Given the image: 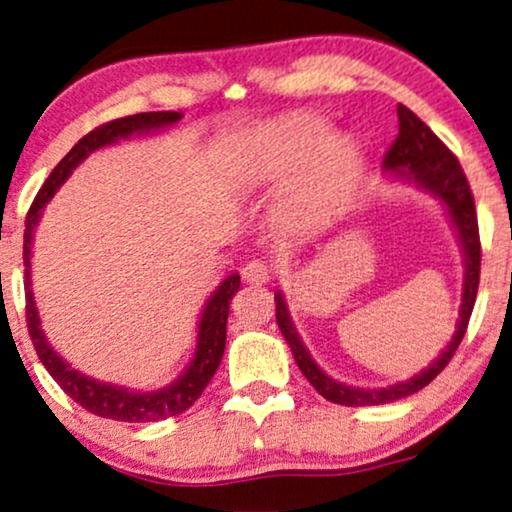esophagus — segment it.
<instances>
[{
	"mask_svg": "<svg viewBox=\"0 0 512 512\" xmlns=\"http://www.w3.org/2000/svg\"><path fill=\"white\" fill-rule=\"evenodd\" d=\"M243 281L248 285H264L271 278V269L267 262L262 260H250L241 271Z\"/></svg>",
	"mask_w": 512,
	"mask_h": 512,
	"instance_id": "obj_1",
	"label": "esophagus"
}]
</instances>
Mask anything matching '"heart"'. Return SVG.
Listing matches in <instances>:
<instances>
[{"mask_svg":"<svg viewBox=\"0 0 512 512\" xmlns=\"http://www.w3.org/2000/svg\"><path fill=\"white\" fill-rule=\"evenodd\" d=\"M363 166L360 145L346 133H327L309 114L267 121L231 135L224 170L241 189L285 180L278 210L292 227H311L342 206Z\"/></svg>","mask_w":512,"mask_h":512,"instance_id":"1","label":"heart"}]
</instances>
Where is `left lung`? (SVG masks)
<instances>
[{
    "label": "left lung",
    "mask_w": 512,
    "mask_h": 512,
    "mask_svg": "<svg viewBox=\"0 0 512 512\" xmlns=\"http://www.w3.org/2000/svg\"><path fill=\"white\" fill-rule=\"evenodd\" d=\"M384 170H388L398 182H410V185L424 189L431 194L440 206L447 210L449 222L456 231V238L461 243L463 252V292L459 306V320L452 342L445 346V351L433 360L426 370L414 374L412 379L398 381V384L384 388H358L346 386L342 381L327 377L316 365L306 349L302 339L297 335V327L292 323L288 302L281 290L276 292V323L281 327L285 342H288L292 356H295L299 370L309 384L323 395L325 400L346 407H365V405H386L393 400L407 398V395L421 391L431 384L438 374L445 370V365L452 360L454 351L459 349L466 327L473 313L475 297H478L480 283V234H478V215H475L473 194H470L468 180L463 175V168L456 156L442 145L438 135L421 121L412 109L398 105V138L384 156Z\"/></svg>",
    "instance_id": "1"
}]
</instances>
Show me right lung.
Masks as SVG:
<instances>
[{
  "mask_svg": "<svg viewBox=\"0 0 512 512\" xmlns=\"http://www.w3.org/2000/svg\"><path fill=\"white\" fill-rule=\"evenodd\" d=\"M182 119L180 112H142L133 114V117L114 119L109 124H102L93 128L91 133L84 135L65 159L51 170L49 180L39 189L37 199L32 201L30 213L25 217V241H23V262H25V318L27 330H30L34 351H37L39 360H42L46 370L58 386L70 395L74 403L84 407L91 414L98 417L114 419V421H128V424H140V421H161L175 414H182L189 410L213 374L220 367L224 344H227V318H229V304L231 297L241 288V276L231 274L217 285V290L208 297L206 306H203L199 318V332H196V349L194 356L175 381L168 386L156 388V391H133V388L107 384V381L93 379L88 374L74 370L60 353L53 349L42 330V320H39L37 304H34L32 295V241L34 229H37L39 220H42V210L46 203L53 199L60 185L72 175V170L79 166L81 161L88 159L93 152L102 147L117 145L119 140H128L133 135H145L161 131V128L173 126Z\"/></svg>",
  "mask_w": 512,
  "mask_h": 512,
  "instance_id": "add662e5",
  "label": "right lung"
}]
</instances>
